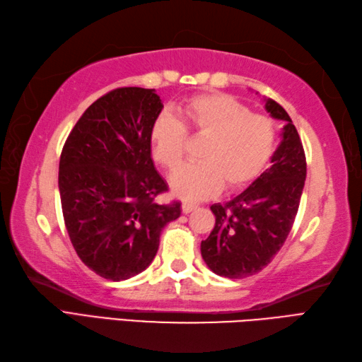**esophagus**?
<instances>
[{
    "label": "esophagus",
    "mask_w": 362,
    "mask_h": 362,
    "mask_svg": "<svg viewBox=\"0 0 362 362\" xmlns=\"http://www.w3.org/2000/svg\"><path fill=\"white\" fill-rule=\"evenodd\" d=\"M198 208L197 204H194V203H187V202H184L182 204H181V211H182V214H189V212H192V211H195Z\"/></svg>",
    "instance_id": "esophagus-1"
}]
</instances>
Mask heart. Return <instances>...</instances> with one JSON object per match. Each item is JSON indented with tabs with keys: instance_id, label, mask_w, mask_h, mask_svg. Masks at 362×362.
Listing matches in <instances>:
<instances>
[{
	"instance_id": "1",
	"label": "heart",
	"mask_w": 362,
	"mask_h": 362,
	"mask_svg": "<svg viewBox=\"0 0 362 362\" xmlns=\"http://www.w3.org/2000/svg\"><path fill=\"white\" fill-rule=\"evenodd\" d=\"M182 122L162 112L153 122L150 145L154 160L175 170L186 151L187 131L208 140L198 151L202 162L182 165L170 180L172 192L184 200H204L225 184L228 190L247 187L262 173L275 151L276 131L269 117L230 95H198L184 101Z\"/></svg>"
}]
</instances>
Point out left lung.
I'll return each mask as SVG.
<instances>
[{
	"instance_id": "obj_1",
	"label": "left lung",
	"mask_w": 362,
	"mask_h": 362,
	"mask_svg": "<svg viewBox=\"0 0 362 362\" xmlns=\"http://www.w3.org/2000/svg\"><path fill=\"white\" fill-rule=\"evenodd\" d=\"M265 110L286 122L272 165L233 200L211 206L216 226L202 242L206 265L231 279L255 275L274 259L292 230L305 187L306 158L297 128L276 101L265 100Z\"/></svg>"
}]
</instances>
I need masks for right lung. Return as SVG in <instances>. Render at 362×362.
Returning <instances> with one entry per match:
<instances>
[{"label": "right lung", "instance_id": "1", "mask_svg": "<svg viewBox=\"0 0 362 362\" xmlns=\"http://www.w3.org/2000/svg\"><path fill=\"white\" fill-rule=\"evenodd\" d=\"M162 107L154 88L110 90L81 115L59 160V194L73 248L88 269L112 281L148 267L162 228L181 216L180 202H154L168 190L150 145Z\"/></svg>", "mask_w": 362, "mask_h": 362}]
</instances>
